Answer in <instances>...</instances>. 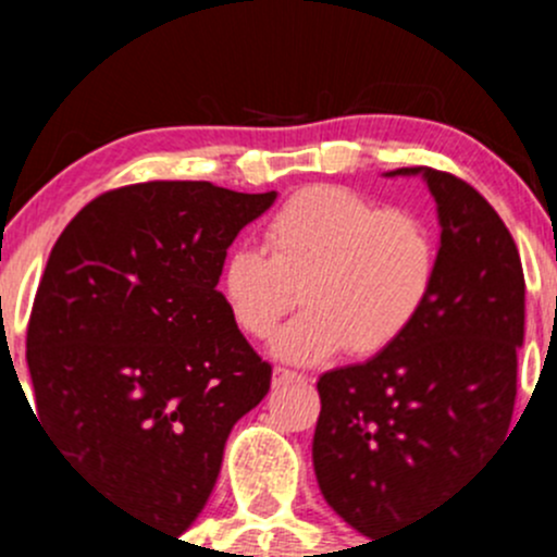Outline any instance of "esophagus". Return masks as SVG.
Masks as SVG:
<instances>
[{
  "label": "esophagus",
  "mask_w": 557,
  "mask_h": 557,
  "mask_svg": "<svg viewBox=\"0 0 557 557\" xmlns=\"http://www.w3.org/2000/svg\"><path fill=\"white\" fill-rule=\"evenodd\" d=\"M290 383H305V377L296 372H290V369H274L272 372V387H285Z\"/></svg>",
  "instance_id": "34e87169"
}]
</instances>
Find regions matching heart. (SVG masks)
I'll use <instances>...</instances> for the list:
<instances>
[{"mask_svg":"<svg viewBox=\"0 0 557 557\" xmlns=\"http://www.w3.org/2000/svg\"><path fill=\"white\" fill-rule=\"evenodd\" d=\"M258 247L223 258V305L243 334L263 339L305 299L307 310L272 339L288 363H320L350 347L377 356L429 305L440 269L434 232L407 210H377L339 185H310L285 199Z\"/></svg>","mask_w":557,"mask_h":557,"instance_id":"obj_1","label":"heart"}]
</instances>
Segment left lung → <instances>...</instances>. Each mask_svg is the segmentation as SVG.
<instances>
[{"mask_svg": "<svg viewBox=\"0 0 557 557\" xmlns=\"http://www.w3.org/2000/svg\"><path fill=\"white\" fill-rule=\"evenodd\" d=\"M423 177L440 218V269L407 334L318 380L314 476L369 539L418 520L507 442L525 325L520 252L498 212L455 174Z\"/></svg>", "mask_w": 557, "mask_h": 557, "instance_id": "left-lung-1", "label": "left lung"}]
</instances>
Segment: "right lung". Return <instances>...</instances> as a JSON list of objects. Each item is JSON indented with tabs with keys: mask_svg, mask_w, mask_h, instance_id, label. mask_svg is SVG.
<instances>
[{
	"mask_svg": "<svg viewBox=\"0 0 557 557\" xmlns=\"http://www.w3.org/2000/svg\"><path fill=\"white\" fill-rule=\"evenodd\" d=\"M274 199L196 180L107 190L55 239L37 288L35 418L102 498L161 531L199 518L234 423L269 393L272 367L218 277L228 245Z\"/></svg>",
	"mask_w": 557,
	"mask_h": 557,
	"instance_id": "1",
	"label": "right lung"
}]
</instances>
